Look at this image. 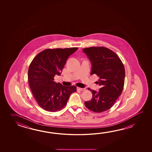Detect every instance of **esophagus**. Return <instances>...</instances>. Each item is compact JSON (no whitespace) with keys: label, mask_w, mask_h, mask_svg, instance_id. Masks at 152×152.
Here are the masks:
<instances>
[{"label":"esophagus","mask_w":152,"mask_h":152,"mask_svg":"<svg viewBox=\"0 0 152 152\" xmlns=\"http://www.w3.org/2000/svg\"><path fill=\"white\" fill-rule=\"evenodd\" d=\"M85 88H80V87H77V90L79 91H83L85 90Z\"/></svg>","instance_id":"esophagus-1"}]
</instances>
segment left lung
Listing matches in <instances>:
<instances>
[{
  "label": "left lung",
  "mask_w": 152,
  "mask_h": 152,
  "mask_svg": "<svg viewBox=\"0 0 152 152\" xmlns=\"http://www.w3.org/2000/svg\"><path fill=\"white\" fill-rule=\"evenodd\" d=\"M92 63L91 75H97L100 86L98 92L88 88L92 93L91 100L85 102L88 109L100 113L110 109L123 91L125 69L119 56L113 50L104 47L83 49Z\"/></svg>",
  "instance_id": "left-lung-1"
}]
</instances>
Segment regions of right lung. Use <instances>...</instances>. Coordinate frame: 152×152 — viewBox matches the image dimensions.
<instances>
[{
    "label": "right lung",
    "instance_id": "1",
    "mask_svg": "<svg viewBox=\"0 0 152 152\" xmlns=\"http://www.w3.org/2000/svg\"><path fill=\"white\" fill-rule=\"evenodd\" d=\"M77 47L46 49L39 53L28 69L29 86L36 102L42 109L56 112L66 106L70 95L77 91L75 86H66L54 81L60 75L68 56Z\"/></svg>",
    "mask_w": 152,
    "mask_h": 152
}]
</instances>
